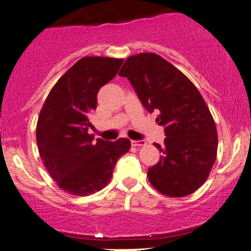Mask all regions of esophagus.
<instances>
[{
  "label": "esophagus",
  "instance_id": "34e87169",
  "mask_svg": "<svg viewBox=\"0 0 251 251\" xmlns=\"http://www.w3.org/2000/svg\"><path fill=\"white\" fill-rule=\"evenodd\" d=\"M145 144H146V142L143 141V139H141V141H131L132 146H144Z\"/></svg>",
  "mask_w": 251,
  "mask_h": 251
}]
</instances>
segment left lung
Returning a JSON list of instances; mask_svg holds the SVG:
<instances>
[{
	"label": "left lung",
	"mask_w": 251,
	"mask_h": 251,
	"mask_svg": "<svg viewBox=\"0 0 251 251\" xmlns=\"http://www.w3.org/2000/svg\"><path fill=\"white\" fill-rule=\"evenodd\" d=\"M119 75L130 80L149 113L158 110L165 128V145L154 144L160 160L148 171L151 184L169 197L193 194L209 177L218 149L216 123L200 91L153 53L129 56Z\"/></svg>",
	"instance_id": "1"
}]
</instances>
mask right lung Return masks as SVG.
Segmentation results:
<instances>
[{
    "label": "right lung",
    "instance_id": "add662e5",
    "mask_svg": "<svg viewBox=\"0 0 251 251\" xmlns=\"http://www.w3.org/2000/svg\"><path fill=\"white\" fill-rule=\"evenodd\" d=\"M122 63V58H80L57 80L39 114V153L50 176L68 194L87 196L105 188L116 161L131 146L128 138L93 142V135L87 133L97 94Z\"/></svg>",
    "mask_w": 251,
    "mask_h": 251
}]
</instances>
